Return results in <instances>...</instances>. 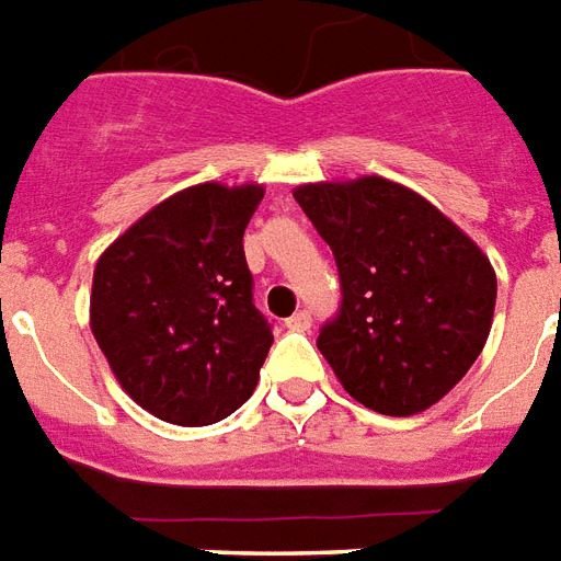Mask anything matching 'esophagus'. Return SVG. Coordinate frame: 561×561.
I'll return each mask as SVG.
<instances>
[{
	"instance_id": "34e87169",
	"label": "esophagus",
	"mask_w": 561,
	"mask_h": 561,
	"mask_svg": "<svg viewBox=\"0 0 561 561\" xmlns=\"http://www.w3.org/2000/svg\"><path fill=\"white\" fill-rule=\"evenodd\" d=\"M309 324H312V316H309L307 309H301V312H295L293 318H286V327H289V330H298V333L309 330Z\"/></svg>"
}]
</instances>
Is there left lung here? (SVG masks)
<instances>
[{
    "label": "left lung",
    "mask_w": 561,
    "mask_h": 561,
    "mask_svg": "<svg viewBox=\"0 0 561 561\" xmlns=\"http://www.w3.org/2000/svg\"><path fill=\"white\" fill-rule=\"evenodd\" d=\"M342 277L318 351L370 411L420 414L466 376L490 339L499 280L481 245L411 187L382 176L293 191Z\"/></svg>",
    "instance_id": "8db88e82"
}]
</instances>
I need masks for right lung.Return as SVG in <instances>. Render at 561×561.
I'll return each instance as SVG.
<instances>
[{
	"label": "right lung",
	"instance_id": "1",
	"mask_svg": "<svg viewBox=\"0 0 561 561\" xmlns=\"http://www.w3.org/2000/svg\"><path fill=\"white\" fill-rule=\"evenodd\" d=\"M263 185H191L98 257L89 327L129 400L173 425H210L257 388L272 327L252 304L243 231Z\"/></svg>",
	"mask_w": 561,
	"mask_h": 561
}]
</instances>
